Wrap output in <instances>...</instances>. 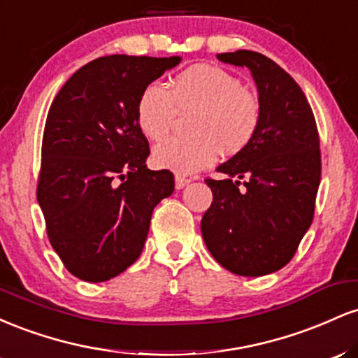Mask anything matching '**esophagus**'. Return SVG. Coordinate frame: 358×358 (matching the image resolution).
I'll use <instances>...</instances> for the list:
<instances>
[{"instance_id": "34e87169", "label": "esophagus", "mask_w": 358, "mask_h": 358, "mask_svg": "<svg viewBox=\"0 0 358 358\" xmlns=\"http://www.w3.org/2000/svg\"><path fill=\"white\" fill-rule=\"evenodd\" d=\"M188 183H190V178H187V176H182V175L175 176V187L178 188V190H180V188H183L185 185H188Z\"/></svg>"}]
</instances>
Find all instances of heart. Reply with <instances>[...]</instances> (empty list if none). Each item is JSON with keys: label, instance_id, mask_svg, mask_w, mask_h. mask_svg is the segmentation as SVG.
<instances>
[{"label": "heart", "instance_id": "1", "mask_svg": "<svg viewBox=\"0 0 358 358\" xmlns=\"http://www.w3.org/2000/svg\"><path fill=\"white\" fill-rule=\"evenodd\" d=\"M180 114H190V136L171 138L153 151V163L180 175L210 166L220 151L239 155L256 138L262 106L239 77L213 65H193L176 73L170 90L158 82L139 94L136 122L151 141L168 136Z\"/></svg>", "mask_w": 358, "mask_h": 358}]
</instances>
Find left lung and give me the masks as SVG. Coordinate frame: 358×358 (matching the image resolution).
Returning <instances> with one entry per match:
<instances>
[{"label": "left lung", "instance_id": "8db88e82", "mask_svg": "<svg viewBox=\"0 0 358 358\" xmlns=\"http://www.w3.org/2000/svg\"><path fill=\"white\" fill-rule=\"evenodd\" d=\"M217 59L252 72L262 114L252 143L217 168L227 178H205L213 200L200 227L220 266L264 276L293 259L313 222L322 180L318 127L305 92L276 62L250 50Z\"/></svg>", "mask_w": 358, "mask_h": 358}]
</instances>
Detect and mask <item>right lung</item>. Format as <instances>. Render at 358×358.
<instances>
[{
  "label": "right lung",
  "mask_w": 358,
  "mask_h": 358,
  "mask_svg": "<svg viewBox=\"0 0 358 358\" xmlns=\"http://www.w3.org/2000/svg\"><path fill=\"white\" fill-rule=\"evenodd\" d=\"M180 57L108 55L64 84L45 122L36 199L47 236L69 273L117 276L145 245L153 208L175 190L170 170L146 168L139 94Z\"/></svg>",
  "instance_id": "right-lung-1"
}]
</instances>
